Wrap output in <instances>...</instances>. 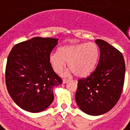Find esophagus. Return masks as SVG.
I'll return each mask as SVG.
<instances>
[{
    "label": "esophagus",
    "mask_w": 130,
    "mask_h": 130,
    "mask_svg": "<svg viewBox=\"0 0 130 130\" xmlns=\"http://www.w3.org/2000/svg\"><path fill=\"white\" fill-rule=\"evenodd\" d=\"M69 82V79H63V84H67Z\"/></svg>",
    "instance_id": "34e87169"
}]
</instances>
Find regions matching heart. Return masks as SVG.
<instances>
[{
	"label": "heart",
	"instance_id": "obj_1",
	"mask_svg": "<svg viewBox=\"0 0 130 130\" xmlns=\"http://www.w3.org/2000/svg\"><path fill=\"white\" fill-rule=\"evenodd\" d=\"M99 46L94 42L65 45L49 55V62L55 72L61 73L67 62L70 69L62 73L69 76L75 73L78 77L90 75L94 69L99 57Z\"/></svg>",
	"mask_w": 130,
	"mask_h": 130
}]
</instances>
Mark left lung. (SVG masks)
Wrapping results in <instances>:
<instances>
[{"mask_svg":"<svg viewBox=\"0 0 130 130\" xmlns=\"http://www.w3.org/2000/svg\"><path fill=\"white\" fill-rule=\"evenodd\" d=\"M95 42L100 49L97 67L87 78L78 80L75 100L82 111L90 115H103L117 104L125 79L123 55L103 40Z\"/></svg>","mask_w":130,"mask_h":130,"instance_id":"left-lung-1","label":"left lung"}]
</instances>
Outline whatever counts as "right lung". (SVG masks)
Instances as JSON below:
<instances>
[{"mask_svg": "<svg viewBox=\"0 0 130 130\" xmlns=\"http://www.w3.org/2000/svg\"><path fill=\"white\" fill-rule=\"evenodd\" d=\"M58 39L35 37L15 45L7 59L5 80L13 101L25 111L38 113L54 100L53 88L62 84L49 55Z\"/></svg>", "mask_w": 130, "mask_h": 130, "instance_id": "1", "label": "right lung"}]
</instances>
